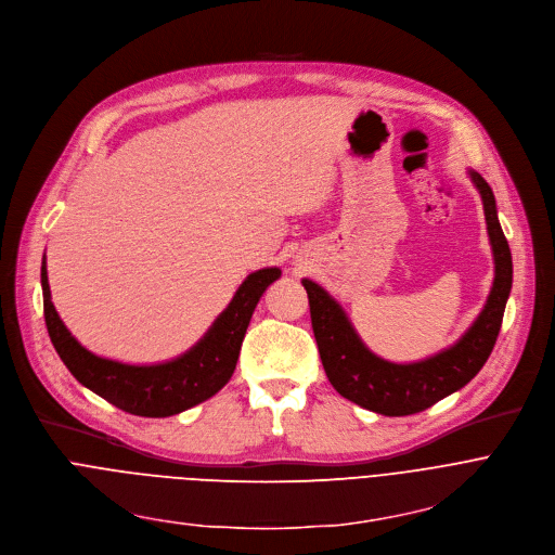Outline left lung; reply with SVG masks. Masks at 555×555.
<instances>
[{"label": "left lung", "instance_id": "8db88e82", "mask_svg": "<svg viewBox=\"0 0 555 555\" xmlns=\"http://www.w3.org/2000/svg\"><path fill=\"white\" fill-rule=\"evenodd\" d=\"M467 173L482 201L494 254V284L474 324L450 348L412 363L382 359L361 341L341 304L326 288L309 278L301 280L309 293L313 333L326 377L344 399L365 410L384 416H405L435 405L469 384L496 344L512 293V251L499 222L494 192L478 171L469 169Z\"/></svg>", "mask_w": 555, "mask_h": 555}]
</instances>
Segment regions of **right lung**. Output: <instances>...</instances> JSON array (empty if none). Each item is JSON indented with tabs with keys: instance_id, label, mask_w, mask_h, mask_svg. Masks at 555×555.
<instances>
[{
	"instance_id": "right-lung-1",
	"label": "right lung",
	"mask_w": 555,
	"mask_h": 555,
	"mask_svg": "<svg viewBox=\"0 0 555 555\" xmlns=\"http://www.w3.org/2000/svg\"><path fill=\"white\" fill-rule=\"evenodd\" d=\"M280 275L282 271L278 267L246 275L227 309L188 352L169 361L141 365L99 357L73 337L52 304L43 254L41 291L46 328L61 361L81 386L130 414L163 418L190 410L224 388L235 371L240 346L256 306Z\"/></svg>"
}]
</instances>
